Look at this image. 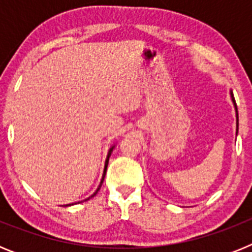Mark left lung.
Masks as SVG:
<instances>
[{"instance_id": "8db88e82", "label": "left lung", "mask_w": 252, "mask_h": 252, "mask_svg": "<svg viewBox=\"0 0 252 252\" xmlns=\"http://www.w3.org/2000/svg\"><path fill=\"white\" fill-rule=\"evenodd\" d=\"M231 98H232L233 104H235V108H236V119H237V130H239V113H237V106H236V102H235V98H233V94H232V93H231Z\"/></svg>"}]
</instances>
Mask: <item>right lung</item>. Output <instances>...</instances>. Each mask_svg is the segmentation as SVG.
<instances>
[{
  "label": "right lung",
  "mask_w": 252,
  "mask_h": 252,
  "mask_svg": "<svg viewBox=\"0 0 252 252\" xmlns=\"http://www.w3.org/2000/svg\"><path fill=\"white\" fill-rule=\"evenodd\" d=\"M113 148H115V146H112V148L110 149V151H108V155H107V159H106V164H104V171H103V177H102L101 184H99L98 189H97V190H95V193L98 192V190H99V188H101V186H102V183H103V180H104V175H106V170H107V165H108V159H110V157H111V153H112ZM95 193H94V194H93V195H95ZM93 195H92V197H93Z\"/></svg>",
  "instance_id": "right-lung-1"
}]
</instances>
